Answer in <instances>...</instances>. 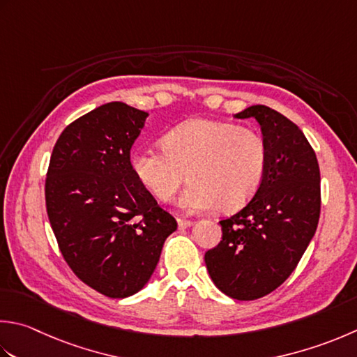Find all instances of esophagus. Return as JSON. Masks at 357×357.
Here are the masks:
<instances>
[{
	"label": "esophagus",
	"mask_w": 357,
	"mask_h": 357,
	"mask_svg": "<svg viewBox=\"0 0 357 357\" xmlns=\"http://www.w3.org/2000/svg\"><path fill=\"white\" fill-rule=\"evenodd\" d=\"M192 225H193V222L190 220H181V218H178L179 229H187V227H190Z\"/></svg>",
	"instance_id": "34e87169"
}]
</instances>
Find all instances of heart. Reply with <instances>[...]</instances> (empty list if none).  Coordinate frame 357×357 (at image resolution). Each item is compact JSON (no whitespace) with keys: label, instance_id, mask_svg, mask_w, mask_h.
<instances>
[{"label":"heart","instance_id":"1","mask_svg":"<svg viewBox=\"0 0 357 357\" xmlns=\"http://www.w3.org/2000/svg\"><path fill=\"white\" fill-rule=\"evenodd\" d=\"M164 149L141 146L130 164L153 197L170 202L187 173L190 184L181 197L185 212L238 211L260 190L268 170V145L260 132L238 123L192 119L164 136Z\"/></svg>","mask_w":357,"mask_h":357}]
</instances>
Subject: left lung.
I'll list each match as a JSON object with an SVG mask.
<instances>
[{
	"label": "left lung",
	"instance_id": "1",
	"mask_svg": "<svg viewBox=\"0 0 357 357\" xmlns=\"http://www.w3.org/2000/svg\"><path fill=\"white\" fill-rule=\"evenodd\" d=\"M236 119L254 117L268 145L260 190L240 212L221 220V241L204 255L213 283L236 300L277 289L297 268L320 216L319 162L297 125L264 105Z\"/></svg>",
	"mask_w": 357,
	"mask_h": 357
}]
</instances>
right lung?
Returning <instances> with one entry per match:
<instances>
[{
	"label": "right lung",
	"mask_w": 357,
	"mask_h": 357,
	"mask_svg": "<svg viewBox=\"0 0 357 357\" xmlns=\"http://www.w3.org/2000/svg\"><path fill=\"white\" fill-rule=\"evenodd\" d=\"M146 116L122 102L89 111L61 131L46 173V211L63 258L111 298L144 288L178 227L131 170Z\"/></svg>",
	"instance_id": "add662e5"
}]
</instances>
